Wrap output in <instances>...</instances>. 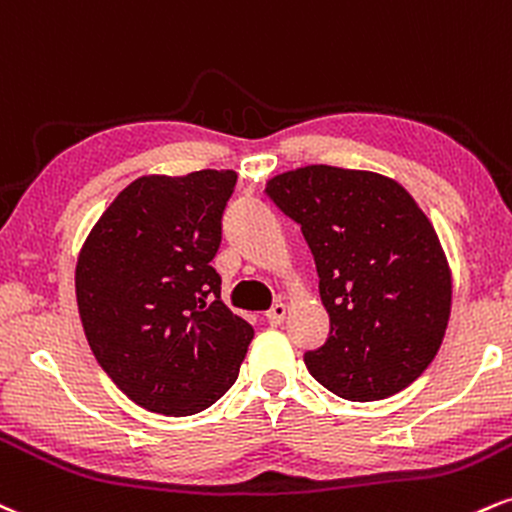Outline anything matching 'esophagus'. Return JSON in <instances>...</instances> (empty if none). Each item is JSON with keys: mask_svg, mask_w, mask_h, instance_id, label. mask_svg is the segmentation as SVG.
<instances>
[{"mask_svg": "<svg viewBox=\"0 0 512 512\" xmlns=\"http://www.w3.org/2000/svg\"><path fill=\"white\" fill-rule=\"evenodd\" d=\"M285 316H287V304L280 302V304H275L270 311H266V314H263V321L270 323V326H280V323L285 321Z\"/></svg>", "mask_w": 512, "mask_h": 512, "instance_id": "esophagus-1", "label": "esophagus"}]
</instances>
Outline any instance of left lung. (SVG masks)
<instances>
[{"mask_svg": "<svg viewBox=\"0 0 512 512\" xmlns=\"http://www.w3.org/2000/svg\"><path fill=\"white\" fill-rule=\"evenodd\" d=\"M266 194L302 225L330 316L326 345L304 354L311 376L359 402L417 381L446 335L453 278L410 191L386 174L306 165L270 177Z\"/></svg>", "mask_w": 512, "mask_h": 512, "instance_id": "1", "label": "left lung"}]
</instances>
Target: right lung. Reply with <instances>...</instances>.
Segmentation results:
<instances>
[{
	"instance_id": "1",
	"label": "right lung",
	"mask_w": 512,
	"mask_h": 512,
	"mask_svg": "<svg viewBox=\"0 0 512 512\" xmlns=\"http://www.w3.org/2000/svg\"><path fill=\"white\" fill-rule=\"evenodd\" d=\"M237 172L146 174L105 208L76 261L90 350L129 400L189 417L237 381L254 328L220 299L210 266Z\"/></svg>"
}]
</instances>
